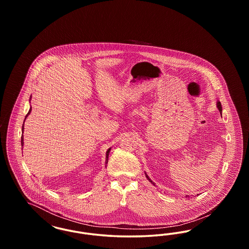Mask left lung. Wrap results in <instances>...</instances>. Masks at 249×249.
Instances as JSON below:
<instances>
[{
	"mask_svg": "<svg viewBox=\"0 0 249 249\" xmlns=\"http://www.w3.org/2000/svg\"><path fill=\"white\" fill-rule=\"evenodd\" d=\"M216 107H217V109L219 110V112H220V114H221V113H222V107H221V104H220V102H219V101H217V102H216ZM144 175H145V178H147V180H148L151 184H153L154 186H156V184H155L154 182H153V181L149 178V177L146 175V173H144ZM186 197H187V198H190V196H189V195H187Z\"/></svg>",
	"mask_w": 249,
	"mask_h": 249,
	"instance_id": "obj_1",
	"label": "left lung"
}]
</instances>
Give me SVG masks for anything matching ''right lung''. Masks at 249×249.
<instances>
[{
  "label": "right lung",
  "mask_w": 249,
  "mask_h": 249,
  "mask_svg": "<svg viewBox=\"0 0 249 249\" xmlns=\"http://www.w3.org/2000/svg\"><path fill=\"white\" fill-rule=\"evenodd\" d=\"M31 99H32V96L30 97V102H31ZM31 111H32V107H30V110H29V112H28V114L26 115V117H25V119H27V117L30 115V113H31ZM25 119H24V122H25ZM22 136H21V145L23 146L24 144V139H23V132H24V123L23 125H22ZM110 150H111V147L110 148H108L107 151V158H106V164L107 165V162H108V156H109V153H110ZM106 165V166H107Z\"/></svg>",
  "instance_id": "obj_1"
}]
</instances>
